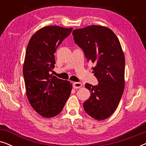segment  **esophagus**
<instances>
[{"mask_svg": "<svg viewBox=\"0 0 146 146\" xmlns=\"http://www.w3.org/2000/svg\"><path fill=\"white\" fill-rule=\"evenodd\" d=\"M82 86V84L81 82H74L73 83L74 88L78 89V88H81Z\"/></svg>", "mask_w": 146, "mask_h": 146, "instance_id": "esophagus-1", "label": "esophagus"}]
</instances>
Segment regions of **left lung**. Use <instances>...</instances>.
Returning <instances> with one entry per match:
<instances>
[{"instance_id":"1","label":"left lung","mask_w":146,"mask_h":146,"mask_svg":"<svg viewBox=\"0 0 146 146\" xmlns=\"http://www.w3.org/2000/svg\"><path fill=\"white\" fill-rule=\"evenodd\" d=\"M75 43L88 62L98 84L86 83L90 97L83 104L89 115L97 120L109 117L116 110L125 86V57L116 35L108 28L92 25L72 32Z\"/></svg>"}]
</instances>
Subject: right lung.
Returning <instances> with one entry per match:
<instances>
[{"mask_svg": "<svg viewBox=\"0 0 146 146\" xmlns=\"http://www.w3.org/2000/svg\"><path fill=\"white\" fill-rule=\"evenodd\" d=\"M72 31V28L48 26L34 34L28 44L23 66L27 96L33 109L44 117L61 112L72 88L69 81L50 74L56 48Z\"/></svg>", "mask_w": 146, "mask_h": 146, "instance_id": "obj_1", "label": "right lung"}]
</instances>
